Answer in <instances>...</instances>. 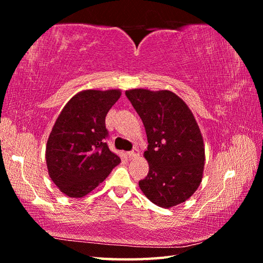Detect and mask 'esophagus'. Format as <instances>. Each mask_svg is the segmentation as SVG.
I'll return each instance as SVG.
<instances>
[{"instance_id": "1", "label": "esophagus", "mask_w": 263, "mask_h": 263, "mask_svg": "<svg viewBox=\"0 0 263 263\" xmlns=\"http://www.w3.org/2000/svg\"><path fill=\"white\" fill-rule=\"evenodd\" d=\"M139 155H140V152H139L138 149H133L132 152H128V153H127V157L130 158V159H133V158L138 157Z\"/></svg>"}]
</instances>
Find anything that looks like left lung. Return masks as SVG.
Returning a JSON list of instances; mask_svg holds the SVG:
<instances>
[{
    "instance_id": "obj_1",
    "label": "left lung",
    "mask_w": 263,
    "mask_h": 263,
    "mask_svg": "<svg viewBox=\"0 0 263 263\" xmlns=\"http://www.w3.org/2000/svg\"><path fill=\"white\" fill-rule=\"evenodd\" d=\"M126 97L146 128L143 156L149 173L139 182L142 193L161 208H172L197 191L203 176L204 144L189 106L170 90L130 89Z\"/></svg>"
}]
</instances>
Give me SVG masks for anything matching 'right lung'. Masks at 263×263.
<instances>
[{"label": "right lung", "mask_w": 263, "mask_h": 263, "mask_svg": "<svg viewBox=\"0 0 263 263\" xmlns=\"http://www.w3.org/2000/svg\"><path fill=\"white\" fill-rule=\"evenodd\" d=\"M121 95L120 89L82 90L55 121L46 144V165L51 180L68 197H85L120 164L104 139L105 117Z\"/></svg>", "instance_id": "add662e5"}]
</instances>
